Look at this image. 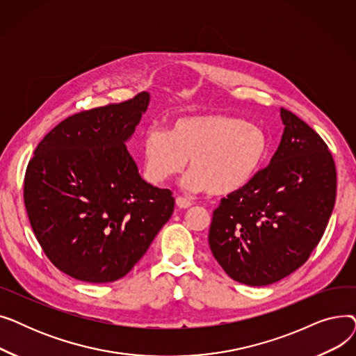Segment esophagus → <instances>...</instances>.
<instances>
[{
	"label": "esophagus",
	"instance_id": "1",
	"mask_svg": "<svg viewBox=\"0 0 356 356\" xmlns=\"http://www.w3.org/2000/svg\"><path fill=\"white\" fill-rule=\"evenodd\" d=\"M176 204H177V208H180V209H188V208L192 207V202L181 197V196H177L176 197Z\"/></svg>",
	"mask_w": 356,
	"mask_h": 356
}]
</instances>
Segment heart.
<instances>
[{
    "mask_svg": "<svg viewBox=\"0 0 356 356\" xmlns=\"http://www.w3.org/2000/svg\"><path fill=\"white\" fill-rule=\"evenodd\" d=\"M270 152L266 131L227 114L181 115L167 131L149 128L143 140L144 176L161 184L180 173L189 159L192 170L183 179L189 191L231 195L247 186Z\"/></svg>",
    "mask_w": 356,
    "mask_h": 356,
    "instance_id": "1",
    "label": "heart"
}]
</instances>
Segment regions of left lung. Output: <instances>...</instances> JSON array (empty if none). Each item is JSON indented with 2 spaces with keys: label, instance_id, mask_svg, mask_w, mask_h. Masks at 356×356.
I'll list each match as a JSON object with an SVG mask.
<instances>
[{
  "label": "left lung",
  "instance_id": "left-lung-1",
  "mask_svg": "<svg viewBox=\"0 0 356 356\" xmlns=\"http://www.w3.org/2000/svg\"><path fill=\"white\" fill-rule=\"evenodd\" d=\"M284 131L271 163L213 211L209 247L232 280L268 286L302 267L319 244L336 200L327 144L282 108Z\"/></svg>",
  "mask_w": 356,
  "mask_h": 356
}]
</instances>
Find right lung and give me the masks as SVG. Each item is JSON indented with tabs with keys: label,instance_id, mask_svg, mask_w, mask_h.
<instances>
[{
	"label": "right lung",
	"instance_id": "1",
	"mask_svg": "<svg viewBox=\"0 0 356 356\" xmlns=\"http://www.w3.org/2000/svg\"><path fill=\"white\" fill-rule=\"evenodd\" d=\"M148 93L82 111L37 144L24 176V204L46 257L88 283L117 282L147 252L175 211L172 191L138 175L125 141Z\"/></svg>",
	"mask_w": 356,
	"mask_h": 356
}]
</instances>
